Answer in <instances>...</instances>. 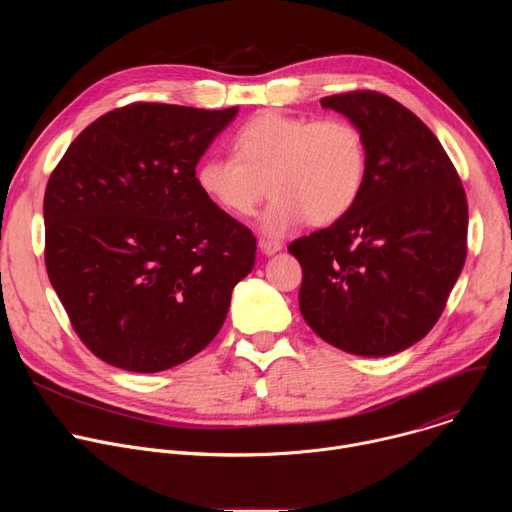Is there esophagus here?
I'll return each instance as SVG.
<instances>
[{
    "label": "esophagus",
    "mask_w": 512,
    "mask_h": 512,
    "mask_svg": "<svg viewBox=\"0 0 512 512\" xmlns=\"http://www.w3.org/2000/svg\"><path fill=\"white\" fill-rule=\"evenodd\" d=\"M281 243L279 241H269V239H259V249L263 255H275L277 251H281Z\"/></svg>",
    "instance_id": "34e87169"
}]
</instances>
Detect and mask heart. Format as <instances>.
<instances>
[{"label":"heart","mask_w":512,"mask_h":512,"mask_svg":"<svg viewBox=\"0 0 512 512\" xmlns=\"http://www.w3.org/2000/svg\"><path fill=\"white\" fill-rule=\"evenodd\" d=\"M233 156H210L196 166L198 190L229 216H251L273 194L261 231L281 237L302 223L332 225L362 194L369 152L348 119H310L263 111L233 135Z\"/></svg>","instance_id":"heart-1"}]
</instances>
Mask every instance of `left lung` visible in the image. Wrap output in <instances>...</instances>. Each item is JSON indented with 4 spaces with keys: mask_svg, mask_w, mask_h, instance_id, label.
Listing matches in <instances>:
<instances>
[{
    "mask_svg": "<svg viewBox=\"0 0 512 512\" xmlns=\"http://www.w3.org/2000/svg\"><path fill=\"white\" fill-rule=\"evenodd\" d=\"M364 135L367 182L348 214L291 243L302 265L300 312L328 344L391 356L442 316L466 261L468 202L431 129L375 91L324 97Z\"/></svg>",
    "mask_w": 512,
    "mask_h": 512,
    "instance_id": "1",
    "label": "left lung"
}]
</instances>
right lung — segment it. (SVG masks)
<instances>
[{
  "label": "right lung",
  "mask_w": 512,
  "mask_h": 512,
  "mask_svg": "<svg viewBox=\"0 0 512 512\" xmlns=\"http://www.w3.org/2000/svg\"><path fill=\"white\" fill-rule=\"evenodd\" d=\"M239 107L133 103L93 121L44 194L46 271L101 360L160 373L225 324L255 237L196 186V164Z\"/></svg>",
  "instance_id": "add662e5"
}]
</instances>
